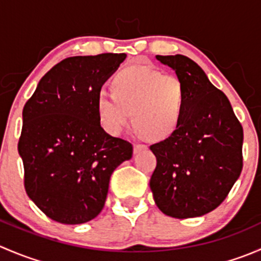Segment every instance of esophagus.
<instances>
[{
  "label": "esophagus",
  "mask_w": 261,
  "mask_h": 261,
  "mask_svg": "<svg viewBox=\"0 0 261 261\" xmlns=\"http://www.w3.org/2000/svg\"><path fill=\"white\" fill-rule=\"evenodd\" d=\"M145 149H147L145 144H135V145H134V152H135V154H138V152L143 151V150Z\"/></svg>",
  "instance_id": "34e87169"
}]
</instances>
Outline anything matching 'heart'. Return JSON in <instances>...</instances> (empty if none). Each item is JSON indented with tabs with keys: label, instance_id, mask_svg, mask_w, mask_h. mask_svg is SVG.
Returning <instances> with one entry per match:
<instances>
[{
	"label": "heart",
	"instance_id": "obj_1",
	"mask_svg": "<svg viewBox=\"0 0 261 261\" xmlns=\"http://www.w3.org/2000/svg\"><path fill=\"white\" fill-rule=\"evenodd\" d=\"M112 94L97 98V115L102 127L117 136L135 117L147 138L163 140L179 126L186 106V89L177 75L163 74L151 68H126L111 81Z\"/></svg>",
	"mask_w": 261,
	"mask_h": 261
}]
</instances>
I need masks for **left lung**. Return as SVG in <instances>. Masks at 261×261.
I'll return each mask as SVG.
<instances>
[{
  "mask_svg": "<svg viewBox=\"0 0 261 261\" xmlns=\"http://www.w3.org/2000/svg\"><path fill=\"white\" fill-rule=\"evenodd\" d=\"M175 70L186 89L177 130L150 150L156 168L150 188L159 210L174 218L203 216L217 208L243 170L244 131L230 101L188 57L156 55Z\"/></svg>",
  "mask_w": 261,
  "mask_h": 261,
  "instance_id": "8db88e82",
  "label": "left lung"
}]
</instances>
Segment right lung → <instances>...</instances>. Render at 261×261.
Here are the masks:
<instances>
[{
	"label": "right lung",
	"mask_w": 261,
	"mask_h": 261,
	"mask_svg": "<svg viewBox=\"0 0 261 261\" xmlns=\"http://www.w3.org/2000/svg\"><path fill=\"white\" fill-rule=\"evenodd\" d=\"M125 53L70 57L51 68L22 110L18 154L29 198L64 225L88 222L106 202L111 174L133 156L128 141L109 135L97 98Z\"/></svg>",
	"instance_id": "obj_1"
}]
</instances>
